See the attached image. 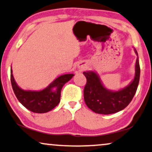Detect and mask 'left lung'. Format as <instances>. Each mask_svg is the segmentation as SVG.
Segmentation results:
<instances>
[{"mask_svg":"<svg viewBox=\"0 0 152 152\" xmlns=\"http://www.w3.org/2000/svg\"><path fill=\"white\" fill-rule=\"evenodd\" d=\"M134 52L138 56L135 48ZM83 74L87 78V84L84 89V99L88 108L99 114L115 113L127 107L135 94L140 76L139 59L137 57L136 60L134 79L128 86L118 91L106 89L94 71H87Z\"/></svg>","mask_w":152,"mask_h":152,"instance_id":"left-lung-1","label":"left lung"}]
</instances>
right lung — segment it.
I'll list each match as a JSON object with an SVG mask.
<instances>
[{
  "instance_id": "add662e5",
  "label": "right lung",
  "mask_w": 152,
  "mask_h": 152,
  "mask_svg": "<svg viewBox=\"0 0 152 152\" xmlns=\"http://www.w3.org/2000/svg\"><path fill=\"white\" fill-rule=\"evenodd\" d=\"M10 80L12 89L18 101L26 108L37 113H47L59 104L62 87L74 76L65 74L54 80L47 87L40 91L24 90L16 83L11 67Z\"/></svg>"
}]
</instances>
